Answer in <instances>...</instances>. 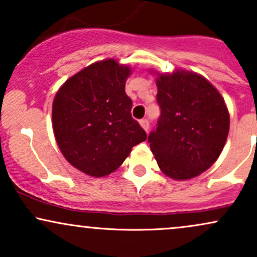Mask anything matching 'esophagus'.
Here are the masks:
<instances>
[{"label":"esophagus","instance_id":"1","mask_svg":"<svg viewBox=\"0 0 257 257\" xmlns=\"http://www.w3.org/2000/svg\"><path fill=\"white\" fill-rule=\"evenodd\" d=\"M140 125L143 126V128L145 129L146 132L149 131V128H150V122H149V119H146V118L140 119Z\"/></svg>","mask_w":257,"mask_h":257}]
</instances>
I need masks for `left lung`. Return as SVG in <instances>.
<instances>
[{
  "instance_id": "8db88e82",
  "label": "left lung",
  "mask_w": 257,
  "mask_h": 257,
  "mask_svg": "<svg viewBox=\"0 0 257 257\" xmlns=\"http://www.w3.org/2000/svg\"><path fill=\"white\" fill-rule=\"evenodd\" d=\"M161 116L149 143L158 167L169 178L187 180L219 158L229 131L225 100L208 79L176 70L156 79Z\"/></svg>"
}]
</instances>
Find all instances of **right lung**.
<instances>
[{"instance_id":"right-lung-1","label":"right lung","mask_w":257,"mask_h":257,"mask_svg":"<svg viewBox=\"0 0 257 257\" xmlns=\"http://www.w3.org/2000/svg\"><path fill=\"white\" fill-rule=\"evenodd\" d=\"M131 72L126 65L106 59L70 77L55 95V140L66 161L87 175L101 178L114 172L133 146L146 140L125 94Z\"/></svg>"}]
</instances>
